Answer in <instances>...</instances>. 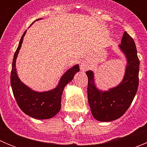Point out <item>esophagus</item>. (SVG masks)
<instances>
[{"label": "esophagus", "mask_w": 147, "mask_h": 147, "mask_svg": "<svg viewBox=\"0 0 147 147\" xmlns=\"http://www.w3.org/2000/svg\"><path fill=\"white\" fill-rule=\"evenodd\" d=\"M88 68H89V65H88V62H87L86 61H82L81 65H80V69H81V71L85 72V71H86Z\"/></svg>", "instance_id": "34e87169"}]
</instances>
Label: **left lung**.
<instances>
[{
	"label": "left lung",
	"instance_id": "left-lung-1",
	"mask_svg": "<svg viewBox=\"0 0 147 147\" xmlns=\"http://www.w3.org/2000/svg\"><path fill=\"white\" fill-rule=\"evenodd\" d=\"M119 49L127 62L124 77L119 85L107 90L99 89L93 71L86 72L88 103L93 116L99 121L109 122L119 119L129 108L137 93L140 62L134 40L126 32Z\"/></svg>",
	"mask_w": 147,
	"mask_h": 147
}]
</instances>
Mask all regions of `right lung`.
I'll use <instances>...</instances> for the list:
<instances>
[{"mask_svg":"<svg viewBox=\"0 0 147 147\" xmlns=\"http://www.w3.org/2000/svg\"><path fill=\"white\" fill-rule=\"evenodd\" d=\"M40 20H42V18L37 19L35 21ZM26 32L27 30H26L21 37L14 55L11 65V86L13 94L22 111L30 117L39 120L51 119L59 112L61 109V98L65 87L72 81L74 75L80 71V66L76 64L66 71L59 79L57 85L53 89L41 92L32 90L21 82L16 68L17 57Z\"/></svg>","mask_w":147,"mask_h":147,"instance_id":"obj_1","label":"right lung"}]
</instances>
